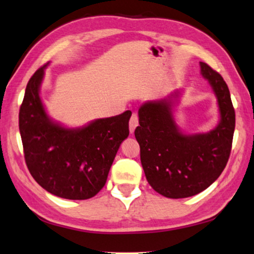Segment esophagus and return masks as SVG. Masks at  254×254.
<instances>
[{
	"instance_id": "1",
	"label": "esophagus",
	"mask_w": 254,
	"mask_h": 254,
	"mask_svg": "<svg viewBox=\"0 0 254 254\" xmlns=\"http://www.w3.org/2000/svg\"><path fill=\"white\" fill-rule=\"evenodd\" d=\"M139 126V119H138V115L137 114H132L131 119H130V122H128V127H130V132L134 131V128Z\"/></svg>"
}]
</instances>
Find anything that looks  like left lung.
Returning a JSON list of instances; mask_svg holds the SVG:
<instances>
[{"label": "left lung", "mask_w": 254, "mask_h": 254, "mask_svg": "<svg viewBox=\"0 0 254 254\" xmlns=\"http://www.w3.org/2000/svg\"><path fill=\"white\" fill-rule=\"evenodd\" d=\"M201 74L217 96L221 121L208 133L187 135L178 130L170 99L152 101L139 108L134 135L149 185L167 198H188L214 183L229 160L235 131V109L222 76L200 62Z\"/></svg>", "instance_id": "1"}]
</instances>
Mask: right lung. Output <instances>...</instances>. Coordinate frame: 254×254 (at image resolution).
<instances>
[{
  "instance_id": "add662e5",
  "label": "right lung",
  "mask_w": 254,
  "mask_h": 254,
  "mask_svg": "<svg viewBox=\"0 0 254 254\" xmlns=\"http://www.w3.org/2000/svg\"><path fill=\"white\" fill-rule=\"evenodd\" d=\"M46 66L28 80L19 109L25 162L35 182L52 194L90 199L105 187L116 153L128 135L131 112L96 120L81 128L52 122L39 95Z\"/></svg>"
}]
</instances>
